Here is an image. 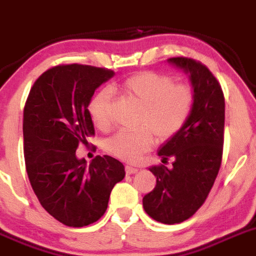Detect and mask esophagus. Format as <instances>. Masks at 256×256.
I'll return each mask as SVG.
<instances>
[{"instance_id": "1", "label": "esophagus", "mask_w": 256, "mask_h": 256, "mask_svg": "<svg viewBox=\"0 0 256 256\" xmlns=\"http://www.w3.org/2000/svg\"><path fill=\"white\" fill-rule=\"evenodd\" d=\"M125 172L126 174H135L139 172V169L135 168V166H125Z\"/></svg>"}]
</instances>
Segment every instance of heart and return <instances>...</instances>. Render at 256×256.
Segmentation results:
<instances>
[{"mask_svg": "<svg viewBox=\"0 0 256 256\" xmlns=\"http://www.w3.org/2000/svg\"><path fill=\"white\" fill-rule=\"evenodd\" d=\"M124 94L140 104L134 130H122L104 142L108 154L125 162H138L154 145L155 136L168 140L187 122L194 104V92L186 83L155 72H142L128 78L121 86ZM111 92L101 90L88 104L94 125L102 131L112 126Z\"/></svg>", "mask_w": 256, "mask_h": 256, "instance_id": "heart-1", "label": "heart"}]
</instances>
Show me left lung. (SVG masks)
<instances>
[{
    "label": "left lung",
    "instance_id": "obj_1",
    "mask_svg": "<svg viewBox=\"0 0 256 256\" xmlns=\"http://www.w3.org/2000/svg\"><path fill=\"white\" fill-rule=\"evenodd\" d=\"M190 73L194 92L192 112L178 134L159 150L170 168L152 166L156 186L142 198L145 212L155 221L180 224L204 204L218 174L224 152L225 97L221 84L200 62L186 56L168 59Z\"/></svg>",
    "mask_w": 256,
    "mask_h": 256
}]
</instances>
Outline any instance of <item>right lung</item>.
<instances>
[{"mask_svg": "<svg viewBox=\"0 0 256 256\" xmlns=\"http://www.w3.org/2000/svg\"><path fill=\"white\" fill-rule=\"evenodd\" d=\"M114 70L59 64L35 80L24 107V156L30 184L45 211L63 225L83 228L101 218L110 194L125 176L114 158L87 164L76 156L94 126L88 104Z\"/></svg>", "mask_w": 256, "mask_h": 256, "instance_id": "add662e5", "label": "right lung"}]
</instances>
